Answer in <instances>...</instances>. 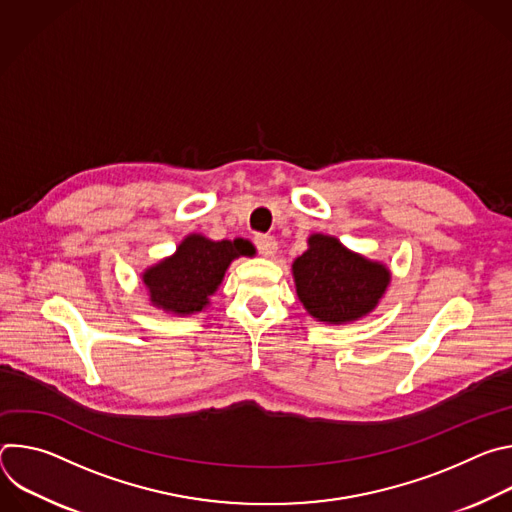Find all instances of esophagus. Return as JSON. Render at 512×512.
I'll list each match as a JSON object with an SVG mask.
<instances>
[{
	"label": "esophagus",
	"instance_id": "esophagus-1",
	"mask_svg": "<svg viewBox=\"0 0 512 512\" xmlns=\"http://www.w3.org/2000/svg\"><path fill=\"white\" fill-rule=\"evenodd\" d=\"M255 247L263 257H273L277 253V241L269 235H257L255 237Z\"/></svg>",
	"mask_w": 512,
	"mask_h": 512
}]
</instances>
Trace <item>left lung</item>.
Instances as JSON below:
<instances>
[{"label": "left lung", "instance_id": "obj_1", "mask_svg": "<svg viewBox=\"0 0 512 512\" xmlns=\"http://www.w3.org/2000/svg\"><path fill=\"white\" fill-rule=\"evenodd\" d=\"M298 298L318 322L348 324L371 314L391 281V271L348 251L336 237L312 235L294 265Z\"/></svg>", "mask_w": 512, "mask_h": 512}]
</instances>
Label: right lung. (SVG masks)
Masks as SVG:
<instances>
[{
    "label": "right lung",
    "instance_id": "right-lung-1",
    "mask_svg": "<svg viewBox=\"0 0 512 512\" xmlns=\"http://www.w3.org/2000/svg\"><path fill=\"white\" fill-rule=\"evenodd\" d=\"M251 253L253 245L245 239L210 241L202 235H188L174 255L145 269L141 279L156 308L190 316L208 306V298L221 285L231 261Z\"/></svg>",
    "mask_w": 512,
    "mask_h": 512
}]
</instances>
